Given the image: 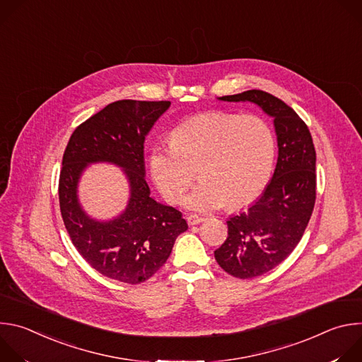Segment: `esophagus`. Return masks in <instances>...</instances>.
<instances>
[{
    "mask_svg": "<svg viewBox=\"0 0 362 362\" xmlns=\"http://www.w3.org/2000/svg\"><path fill=\"white\" fill-rule=\"evenodd\" d=\"M186 219H187V223H189L190 226L199 225L200 222H203V218H200V216H197V215H189Z\"/></svg>",
    "mask_w": 362,
    "mask_h": 362,
    "instance_id": "1",
    "label": "esophagus"
}]
</instances>
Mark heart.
Returning <instances> with one entry per match:
<instances>
[{
	"label": "heart",
	"instance_id": "b5f03b06",
	"mask_svg": "<svg viewBox=\"0 0 362 362\" xmlns=\"http://www.w3.org/2000/svg\"><path fill=\"white\" fill-rule=\"evenodd\" d=\"M170 146L148 158L153 182L169 202L180 200L197 175L200 182L183 199L189 211L208 214L228 203L239 208L267 187L276 143L271 126L256 115L209 112L177 124Z\"/></svg>",
	"mask_w": 362,
	"mask_h": 362
}]
</instances>
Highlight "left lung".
Listing matches in <instances>:
<instances>
[{
	"mask_svg": "<svg viewBox=\"0 0 362 362\" xmlns=\"http://www.w3.org/2000/svg\"><path fill=\"white\" fill-rule=\"evenodd\" d=\"M253 103L274 119L278 162L271 182L249 209L228 219V238L215 259L229 275L249 279L278 267L299 243L315 204L317 154L302 119L278 97L247 90L218 97Z\"/></svg>",
	"mask_w": 362,
	"mask_h": 362,
	"instance_id": "1",
	"label": "left lung"
}]
</instances>
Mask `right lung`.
Listing matches in <instances>:
<instances>
[{"label":"right lung","instance_id":"1","mask_svg":"<svg viewBox=\"0 0 362 362\" xmlns=\"http://www.w3.org/2000/svg\"><path fill=\"white\" fill-rule=\"evenodd\" d=\"M170 101L119 100L81 123L63 156L60 211L73 245L101 275L140 284L168 261L176 238L187 229L182 214L150 197L144 140ZM120 167L129 185L127 208L112 220H95L82 208L78 185L90 164Z\"/></svg>","mask_w":362,"mask_h":362}]
</instances>
